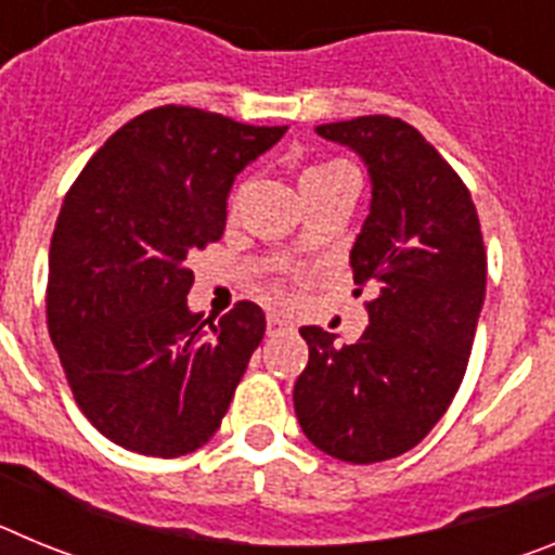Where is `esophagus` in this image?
Returning <instances> with one entry per match:
<instances>
[{"label":"esophagus","mask_w":555,"mask_h":555,"mask_svg":"<svg viewBox=\"0 0 555 555\" xmlns=\"http://www.w3.org/2000/svg\"><path fill=\"white\" fill-rule=\"evenodd\" d=\"M288 331H294V322L288 320V317H283V313H269V320H267L269 336H278V333H288Z\"/></svg>","instance_id":"esophagus-1"}]
</instances>
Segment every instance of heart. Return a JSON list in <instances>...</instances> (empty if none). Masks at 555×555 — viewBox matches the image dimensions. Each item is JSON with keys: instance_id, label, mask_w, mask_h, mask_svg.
I'll use <instances>...</instances> for the list:
<instances>
[{"instance_id": "b5f03b06", "label": "heart", "mask_w": 555, "mask_h": 555, "mask_svg": "<svg viewBox=\"0 0 555 555\" xmlns=\"http://www.w3.org/2000/svg\"><path fill=\"white\" fill-rule=\"evenodd\" d=\"M327 166H336V164H327ZM317 169H322V166H317Z\"/></svg>"}]
</instances>
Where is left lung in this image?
I'll return each mask as SVG.
<instances>
[{
    "label": "left lung",
    "mask_w": 555,
    "mask_h": 555,
    "mask_svg": "<svg viewBox=\"0 0 555 555\" xmlns=\"http://www.w3.org/2000/svg\"><path fill=\"white\" fill-rule=\"evenodd\" d=\"M317 132L350 146L370 171V217L350 267L352 281L377 294L356 345L300 327L308 366L294 411L322 453L375 464L423 442L459 391L487 294V249L467 185L423 132L391 116Z\"/></svg>",
    "instance_id": "obj_1"
}]
</instances>
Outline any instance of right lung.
I'll return each instance as SVG.
<instances>
[{"label":"right lung","instance_id":"add662e5","mask_svg":"<svg viewBox=\"0 0 555 555\" xmlns=\"http://www.w3.org/2000/svg\"><path fill=\"white\" fill-rule=\"evenodd\" d=\"M286 127L164 105L94 152L49 247L47 325L77 405L119 448L178 459L222 425L267 317L189 311V255L219 242L235 175Z\"/></svg>","mask_w":555,"mask_h":555}]
</instances>
